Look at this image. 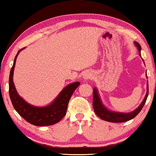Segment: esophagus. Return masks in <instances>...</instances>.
Returning a JSON list of instances; mask_svg holds the SVG:
<instances>
[{
    "mask_svg": "<svg viewBox=\"0 0 156 156\" xmlns=\"http://www.w3.org/2000/svg\"><path fill=\"white\" fill-rule=\"evenodd\" d=\"M91 78V73H88V72L86 73H84L83 76V80H89Z\"/></svg>",
    "mask_w": 156,
    "mask_h": 156,
    "instance_id": "obj_1",
    "label": "esophagus"
}]
</instances>
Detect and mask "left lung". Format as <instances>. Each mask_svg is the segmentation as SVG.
I'll return each mask as SVG.
<instances>
[{
	"label": "left lung",
	"instance_id": "1",
	"mask_svg": "<svg viewBox=\"0 0 156 156\" xmlns=\"http://www.w3.org/2000/svg\"><path fill=\"white\" fill-rule=\"evenodd\" d=\"M134 45L139 51V55L141 57V46L139 43L136 41H134ZM142 61L144 62L143 59ZM146 77L147 76V73H146ZM148 96V81H147V93H146L145 97L141 104L137 108L135 109L132 112H115L112 111V110H109L107 108V107L104 105L102 102V99L100 98V95L99 94V91L96 87H94L93 90V108L94 110L95 113L101 119L104 120V121H108V122H112V123H121V122H126L128 121L129 120L134 119L138 115L139 112L141 111V110L143 108L144 105L145 104L146 100H147Z\"/></svg>",
	"mask_w": 156,
	"mask_h": 156
}]
</instances>
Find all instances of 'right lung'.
Segmentation results:
<instances>
[{
	"label": "right lung",
	"mask_w": 156,
	"mask_h": 156,
	"mask_svg": "<svg viewBox=\"0 0 156 156\" xmlns=\"http://www.w3.org/2000/svg\"><path fill=\"white\" fill-rule=\"evenodd\" d=\"M24 48H25L18 51L10 71L9 86L11 101L16 111L25 121L29 122L31 124L37 126H45L55 124L61 121L66 114L67 105L70 97L75 90L80 85V83L77 81L67 85L60 91L58 96L48 105L37 107L27 102L19 95L13 81L16 59L20 52Z\"/></svg>",
	"instance_id": "add662e5"
}]
</instances>
